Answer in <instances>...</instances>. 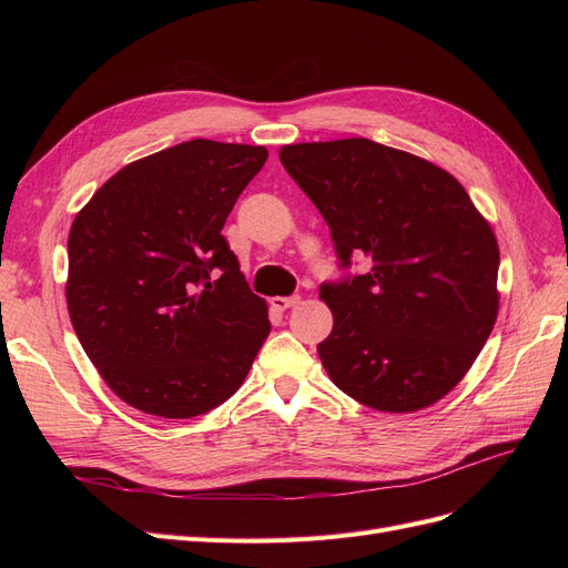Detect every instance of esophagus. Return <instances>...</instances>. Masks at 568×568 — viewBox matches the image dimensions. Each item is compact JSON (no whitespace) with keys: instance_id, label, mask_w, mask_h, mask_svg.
I'll list each match as a JSON object with an SVG mask.
<instances>
[{"instance_id":"obj_1","label":"esophagus","mask_w":568,"mask_h":568,"mask_svg":"<svg viewBox=\"0 0 568 568\" xmlns=\"http://www.w3.org/2000/svg\"><path fill=\"white\" fill-rule=\"evenodd\" d=\"M298 301H301V296H274V298H270V305L274 307V311L284 313V311H288V307H294Z\"/></svg>"}]
</instances>
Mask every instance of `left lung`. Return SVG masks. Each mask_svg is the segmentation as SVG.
I'll return each mask as SVG.
<instances>
[{"label":"left lung","mask_w":568,"mask_h":568,"mask_svg":"<svg viewBox=\"0 0 568 568\" xmlns=\"http://www.w3.org/2000/svg\"><path fill=\"white\" fill-rule=\"evenodd\" d=\"M280 161L329 225L341 265L372 261L320 291L334 315L317 346L329 379L393 415L438 403L497 320L490 222L448 170L365 136L286 144Z\"/></svg>","instance_id":"left-lung-1"}]
</instances>
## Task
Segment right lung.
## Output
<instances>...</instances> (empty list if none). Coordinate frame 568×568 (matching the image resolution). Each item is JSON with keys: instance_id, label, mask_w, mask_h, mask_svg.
I'll return each mask as SVG.
<instances>
[{"instance_id": "1", "label": "right lung", "mask_w": 568, "mask_h": 568, "mask_svg": "<svg viewBox=\"0 0 568 568\" xmlns=\"http://www.w3.org/2000/svg\"><path fill=\"white\" fill-rule=\"evenodd\" d=\"M265 161V146L182 142L118 170L73 220L68 315L101 379L144 415L222 405L270 334L222 236Z\"/></svg>"}]
</instances>
